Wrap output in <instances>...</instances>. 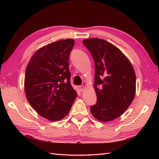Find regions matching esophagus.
<instances>
[{
    "label": "esophagus",
    "mask_w": 159,
    "mask_h": 159,
    "mask_svg": "<svg viewBox=\"0 0 159 159\" xmlns=\"http://www.w3.org/2000/svg\"><path fill=\"white\" fill-rule=\"evenodd\" d=\"M78 88H79L80 90L81 91V92H82V91H84L85 90V88L84 87V86H83V85H80Z\"/></svg>",
    "instance_id": "obj_1"
}]
</instances>
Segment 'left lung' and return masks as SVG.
<instances>
[{"instance_id":"left-lung-1","label":"left lung","mask_w":159,"mask_h":159,"mask_svg":"<svg viewBox=\"0 0 159 159\" xmlns=\"http://www.w3.org/2000/svg\"><path fill=\"white\" fill-rule=\"evenodd\" d=\"M83 43L95 67L93 88L98 100L91 113L100 121H111L123 114L133 101L135 73L127 57L111 43L99 38L85 39Z\"/></svg>"}]
</instances>
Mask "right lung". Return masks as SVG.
Masks as SVG:
<instances>
[{
  "mask_svg": "<svg viewBox=\"0 0 159 159\" xmlns=\"http://www.w3.org/2000/svg\"><path fill=\"white\" fill-rule=\"evenodd\" d=\"M73 39L38 49L27 65L25 90L32 108L44 118L59 121L68 114L77 95L70 84L69 56Z\"/></svg>",
  "mask_w": 159,
  "mask_h": 159,
  "instance_id": "1",
  "label": "right lung"
}]
</instances>
